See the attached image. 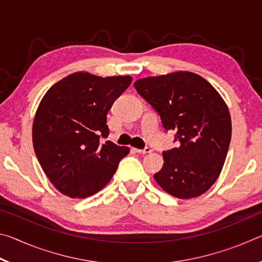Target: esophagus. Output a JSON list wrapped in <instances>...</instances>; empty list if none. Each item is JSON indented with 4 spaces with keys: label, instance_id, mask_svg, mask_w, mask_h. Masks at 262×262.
Instances as JSON below:
<instances>
[{
    "label": "esophagus",
    "instance_id": "34e87169",
    "mask_svg": "<svg viewBox=\"0 0 262 262\" xmlns=\"http://www.w3.org/2000/svg\"><path fill=\"white\" fill-rule=\"evenodd\" d=\"M134 151L137 154H150L151 152V149L150 148H144V149H134Z\"/></svg>",
    "mask_w": 262,
    "mask_h": 262
}]
</instances>
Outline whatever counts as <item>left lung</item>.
<instances>
[{
	"mask_svg": "<svg viewBox=\"0 0 262 262\" xmlns=\"http://www.w3.org/2000/svg\"><path fill=\"white\" fill-rule=\"evenodd\" d=\"M134 86L180 142L178 148L163 152V167L155 180L178 199L207 192L219 178L231 141V117L223 98L190 72L142 78Z\"/></svg>",
	"mask_w": 262,
	"mask_h": 262,
	"instance_id": "left-lung-1",
	"label": "left lung"
}]
</instances>
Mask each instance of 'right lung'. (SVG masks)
<instances>
[{"mask_svg": "<svg viewBox=\"0 0 262 262\" xmlns=\"http://www.w3.org/2000/svg\"><path fill=\"white\" fill-rule=\"evenodd\" d=\"M130 76L100 77L74 73L55 83L33 120L35 156L54 187L72 199H84L108 184L119 162L129 154L100 137L108 136L106 117L114 100L130 85Z\"/></svg>", "mask_w": 262, "mask_h": 262, "instance_id": "right-lung-1", "label": "right lung"}]
</instances>
